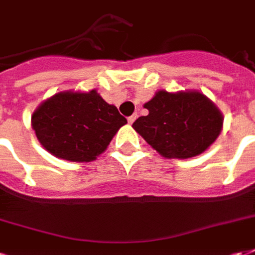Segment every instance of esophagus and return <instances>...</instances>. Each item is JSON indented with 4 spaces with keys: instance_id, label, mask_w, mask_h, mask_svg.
<instances>
[{
    "instance_id": "1",
    "label": "esophagus",
    "mask_w": 255,
    "mask_h": 255,
    "mask_svg": "<svg viewBox=\"0 0 255 255\" xmlns=\"http://www.w3.org/2000/svg\"><path fill=\"white\" fill-rule=\"evenodd\" d=\"M135 118H137V115H131V117H129V118H128V122H129L130 125H131V124H133V122L135 121Z\"/></svg>"
}]
</instances>
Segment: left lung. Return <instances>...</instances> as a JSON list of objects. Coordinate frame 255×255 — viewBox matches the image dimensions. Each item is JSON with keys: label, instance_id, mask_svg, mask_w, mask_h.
Instances as JSON below:
<instances>
[{"label": "left lung", "instance_id": "obj_1", "mask_svg": "<svg viewBox=\"0 0 255 255\" xmlns=\"http://www.w3.org/2000/svg\"><path fill=\"white\" fill-rule=\"evenodd\" d=\"M144 109L148 115L135 120L133 129L167 159L201 155L222 133V111L200 91L159 89Z\"/></svg>", "mask_w": 255, "mask_h": 255}]
</instances>
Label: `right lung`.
<instances>
[{"label":"right lung","instance_id":"right-lung-1","mask_svg":"<svg viewBox=\"0 0 255 255\" xmlns=\"http://www.w3.org/2000/svg\"><path fill=\"white\" fill-rule=\"evenodd\" d=\"M126 124L125 117L96 89L58 92L43 100L31 117V126L44 149L69 161L95 160Z\"/></svg>","mask_w":255,"mask_h":255}]
</instances>
